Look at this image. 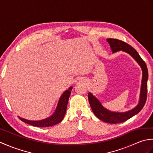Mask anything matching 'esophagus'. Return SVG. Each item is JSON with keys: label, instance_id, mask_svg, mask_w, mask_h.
<instances>
[{"label": "esophagus", "instance_id": "1", "mask_svg": "<svg viewBox=\"0 0 153 153\" xmlns=\"http://www.w3.org/2000/svg\"><path fill=\"white\" fill-rule=\"evenodd\" d=\"M80 82V81H77L76 82V83H79Z\"/></svg>", "mask_w": 153, "mask_h": 153}]
</instances>
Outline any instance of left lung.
<instances>
[{
  "mask_svg": "<svg viewBox=\"0 0 153 153\" xmlns=\"http://www.w3.org/2000/svg\"><path fill=\"white\" fill-rule=\"evenodd\" d=\"M107 41L110 44V48L113 53L117 51H123L129 54L140 65L143 71V79L141 89V96L139 105L135 108L126 112H113L106 110L102 106L101 104L94 97L91 93H88V99L90 106L91 107L93 113L99 119L102 121L110 123H118L125 122L131 118L134 115L141 111L143 108L147 98V79H148V70L147 65L144 60L134 47L131 45L125 43L124 41L117 39H107Z\"/></svg>",
  "mask_w": 153,
  "mask_h": 153,
  "instance_id": "8db88e82",
  "label": "left lung"
}]
</instances>
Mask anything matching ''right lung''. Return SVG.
Returning <instances> with one entry per match:
<instances>
[{"mask_svg": "<svg viewBox=\"0 0 153 153\" xmlns=\"http://www.w3.org/2000/svg\"><path fill=\"white\" fill-rule=\"evenodd\" d=\"M71 89H72V87H70L69 89L66 91L62 94L59 101H58L56 111L53 114V115L49 117V118L40 120V121H30V120H27L22 118H19V119L22 122L27 123L28 124L36 127H41V128L49 127L60 123L63 120L65 114H66L68 99H69Z\"/></svg>", "mask_w": 153, "mask_h": 153, "instance_id": "add662e5", "label": "right lung"}]
</instances>
